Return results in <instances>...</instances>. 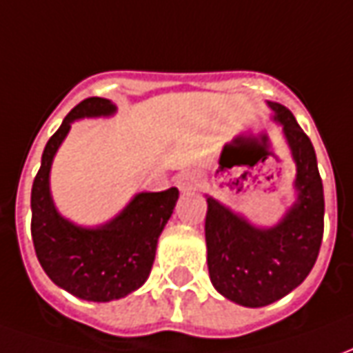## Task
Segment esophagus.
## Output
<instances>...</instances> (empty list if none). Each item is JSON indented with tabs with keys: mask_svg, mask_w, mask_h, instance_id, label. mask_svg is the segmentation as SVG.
Here are the masks:
<instances>
[{
	"mask_svg": "<svg viewBox=\"0 0 353 353\" xmlns=\"http://www.w3.org/2000/svg\"><path fill=\"white\" fill-rule=\"evenodd\" d=\"M177 185H179L181 191H192L196 187V177L192 176L191 172H183V174L177 176Z\"/></svg>",
	"mask_w": 353,
	"mask_h": 353,
	"instance_id": "1",
	"label": "esophagus"
}]
</instances>
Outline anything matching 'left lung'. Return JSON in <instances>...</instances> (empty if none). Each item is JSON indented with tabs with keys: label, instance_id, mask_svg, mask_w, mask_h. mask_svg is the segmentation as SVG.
Masks as SVG:
<instances>
[{
	"label": "left lung",
	"instance_id": "left-lung-1",
	"mask_svg": "<svg viewBox=\"0 0 353 353\" xmlns=\"http://www.w3.org/2000/svg\"><path fill=\"white\" fill-rule=\"evenodd\" d=\"M291 151L295 202L272 227H257L208 196V270L225 299L248 308L280 301L299 288L318 259L323 236V185L316 151L288 108L266 101Z\"/></svg>",
	"mask_w": 353,
	"mask_h": 353
}]
</instances>
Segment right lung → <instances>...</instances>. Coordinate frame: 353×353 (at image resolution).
Instances as JSON below:
<instances>
[{"label": "right lung", "mask_w": 353, "mask_h": 353, "mask_svg": "<svg viewBox=\"0 0 353 353\" xmlns=\"http://www.w3.org/2000/svg\"><path fill=\"white\" fill-rule=\"evenodd\" d=\"M115 113L117 105L105 98H87L75 105L47 141L32 187V238L43 270L58 288L92 303L123 299L145 283L159 236L179 199L176 187L138 192L113 219L96 227L77 225L58 212L50 194V168L72 124Z\"/></svg>", "instance_id": "add662e5"}]
</instances>
